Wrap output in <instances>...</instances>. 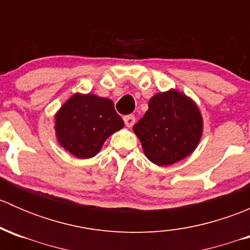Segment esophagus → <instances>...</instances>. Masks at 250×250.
Wrapping results in <instances>:
<instances>
[{"label": "esophagus", "mask_w": 250, "mask_h": 250, "mask_svg": "<svg viewBox=\"0 0 250 250\" xmlns=\"http://www.w3.org/2000/svg\"><path fill=\"white\" fill-rule=\"evenodd\" d=\"M123 121H125V125H127L128 128H130L134 125L135 117L133 115H128V116H125V117H123Z\"/></svg>", "instance_id": "obj_1"}]
</instances>
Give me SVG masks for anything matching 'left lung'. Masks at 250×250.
Listing matches in <instances>:
<instances>
[{"mask_svg": "<svg viewBox=\"0 0 250 250\" xmlns=\"http://www.w3.org/2000/svg\"><path fill=\"white\" fill-rule=\"evenodd\" d=\"M133 130L151 162L169 166L188 157L197 147L203 118L192 99L170 89L151 98L148 110Z\"/></svg>", "mask_w": 250, "mask_h": 250, "instance_id": "obj_1", "label": "left lung"}]
</instances>
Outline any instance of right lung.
Segmentation results:
<instances>
[{
    "mask_svg": "<svg viewBox=\"0 0 250 250\" xmlns=\"http://www.w3.org/2000/svg\"><path fill=\"white\" fill-rule=\"evenodd\" d=\"M58 143L77 158H92L105 140L125 127L112 100L94 94L72 95L55 115Z\"/></svg>",
    "mask_w": 250,
    "mask_h": 250,
    "instance_id": "1",
    "label": "right lung"
}]
</instances>
